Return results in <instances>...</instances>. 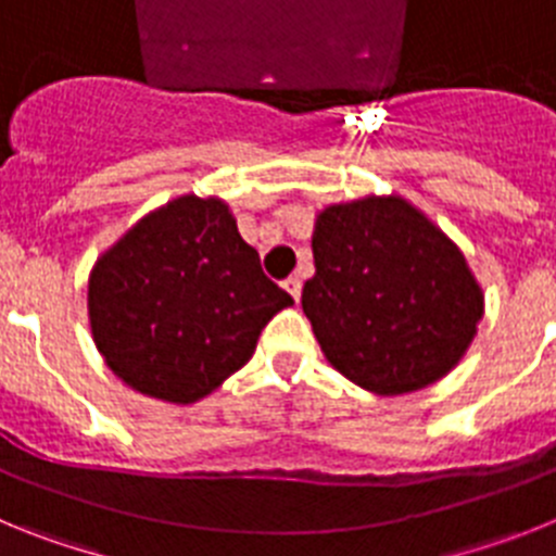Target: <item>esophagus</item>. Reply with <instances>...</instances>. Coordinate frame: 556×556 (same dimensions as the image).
<instances>
[{"label": "esophagus", "instance_id": "obj_1", "mask_svg": "<svg viewBox=\"0 0 556 556\" xmlns=\"http://www.w3.org/2000/svg\"><path fill=\"white\" fill-rule=\"evenodd\" d=\"M283 289H287V292L292 294L294 301H301V289H303L301 278H294V275H289L287 281H283Z\"/></svg>", "mask_w": 556, "mask_h": 556}]
</instances>
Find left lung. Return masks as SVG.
<instances>
[{"mask_svg": "<svg viewBox=\"0 0 556 556\" xmlns=\"http://www.w3.org/2000/svg\"><path fill=\"white\" fill-rule=\"evenodd\" d=\"M303 314L323 353L376 395L448 376L468 353L484 292L462 250L397 194L328 205L314 219Z\"/></svg>", "mask_w": 556, "mask_h": 556, "instance_id": "8db88e82", "label": "left lung"}]
</instances>
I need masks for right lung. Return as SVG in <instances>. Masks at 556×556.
<instances>
[{
	"label": "right lung",
	"instance_id": "add662e5",
	"mask_svg": "<svg viewBox=\"0 0 556 556\" xmlns=\"http://www.w3.org/2000/svg\"><path fill=\"white\" fill-rule=\"evenodd\" d=\"M292 298L219 198L169 200L132 225L88 275L97 351L141 395L198 404L242 370Z\"/></svg>",
	"mask_w": 556,
	"mask_h": 556
}]
</instances>
